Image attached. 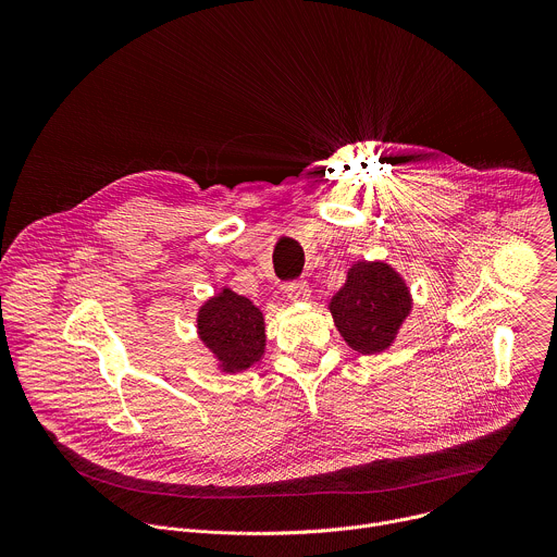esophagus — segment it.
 <instances>
[{"label":"esophagus","mask_w":557,"mask_h":557,"mask_svg":"<svg viewBox=\"0 0 557 557\" xmlns=\"http://www.w3.org/2000/svg\"><path fill=\"white\" fill-rule=\"evenodd\" d=\"M284 290H286V295H288L293 301H308V299H310V286H308V282H293V284H286Z\"/></svg>","instance_id":"esophagus-1"}]
</instances>
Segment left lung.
<instances>
[{
  "label": "left lung",
  "mask_w": 557,
  "mask_h": 557,
  "mask_svg": "<svg viewBox=\"0 0 557 557\" xmlns=\"http://www.w3.org/2000/svg\"><path fill=\"white\" fill-rule=\"evenodd\" d=\"M331 314L344 342L361 352L387 350L412 312V295L387 262L359 260L348 269L346 284L333 295Z\"/></svg>",
  "instance_id": "1"
}]
</instances>
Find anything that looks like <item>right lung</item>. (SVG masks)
I'll return each mask as SVG.
<instances>
[{
	"label": "right lung",
	"mask_w": 557,
	"mask_h": 557,
	"mask_svg": "<svg viewBox=\"0 0 557 557\" xmlns=\"http://www.w3.org/2000/svg\"><path fill=\"white\" fill-rule=\"evenodd\" d=\"M196 329L220 372H245L264 357V312L231 288H222L198 308Z\"/></svg>",
	"instance_id": "add662e5"
}]
</instances>
